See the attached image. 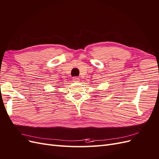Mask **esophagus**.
I'll return each instance as SVG.
<instances>
[{
	"instance_id": "1",
	"label": "esophagus",
	"mask_w": 159,
	"mask_h": 159,
	"mask_svg": "<svg viewBox=\"0 0 159 159\" xmlns=\"http://www.w3.org/2000/svg\"><path fill=\"white\" fill-rule=\"evenodd\" d=\"M73 81L74 82H79L80 81V78H78V77H74L73 78Z\"/></svg>"
}]
</instances>
